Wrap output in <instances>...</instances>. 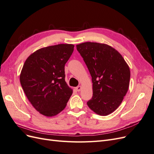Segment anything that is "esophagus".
Returning a JSON list of instances; mask_svg holds the SVG:
<instances>
[{
	"instance_id": "obj_1",
	"label": "esophagus",
	"mask_w": 154,
	"mask_h": 154,
	"mask_svg": "<svg viewBox=\"0 0 154 154\" xmlns=\"http://www.w3.org/2000/svg\"><path fill=\"white\" fill-rule=\"evenodd\" d=\"M76 91H81V89H82V87L81 86H78V87H76Z\"/></svg>"
}]
</instances>
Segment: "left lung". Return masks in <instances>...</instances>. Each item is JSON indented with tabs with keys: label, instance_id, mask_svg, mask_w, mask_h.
<instances>
[{
	"label": "left lung",
	"instance_id": "1",
	"mask_svg": "<svg viewBox=\"0 0 154 154\" xmlns=\"http://www.w3.org/2000/svg\"><path fill=\"white\" fill-rule=\"evenodd\" d=\"M76 49L92 77L93 96L87 105L98 115L111 114L128 91V66L118 51L105 44L85 42L77 45Z\"/></svg>",
	"mask_w": 154,
	"mask_h": 154
}]
</instances>
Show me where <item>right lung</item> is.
<instances>
[{
  "mask_svg": "<svg viewBox=\"0 0 154 154\" xmlns=\"http://www.w3.org/2000/svg\"><path fill=\"white\" fill-rule=\"evenodd\" d=\"M72 44H58L36 51L27 58L20 75L26 96L40 114L51 117L66 106L72 90L65 81V65Z\"/></svg>",
  "mask_w": 154,
  "mask_h": 154,
  "instance_id": "obj_1",
  "label": "right lung"
}]
</instances>
